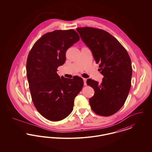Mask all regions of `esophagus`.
<instances>
[{"instance_id":"1","label":"esophagus","mask_w":152,"mask_h":152,"mask_svg":"<svg viewBox=\"0 0 152 152\" xmlns=\"http://www.w3.org/2000/svg\"><path fill=\"white\" fill-rule=\"evenodd\" d=\"M83 80H84V86H87V79L84 78Z\"/></svg>"}]
</instances>
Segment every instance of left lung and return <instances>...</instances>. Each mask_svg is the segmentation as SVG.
Instances as JSON below:
<instances>
[{"instance_id":"obj_1","label":"left lung","mask_w":152,"mask_h":152,"mask_svg":"<svg viewBox=\"0 0 152 152\" xmlns=\"http://www.w3.org/2000/svg\"><path fill=\"white\" fill-rule=\"evenodd\" d=\"M83 42L91 50L104 76L100 84L87 80L94 96L89 99L92 110L98 115L109 116L118 111L129 94L132 76V63L126 50L114 36L102 29L77 28Z\"/></svg>"}]
</instances>
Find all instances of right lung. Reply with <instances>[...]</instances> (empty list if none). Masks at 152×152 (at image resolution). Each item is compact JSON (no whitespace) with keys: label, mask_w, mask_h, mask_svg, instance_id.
<instances>
[{"label":"right lung","mask_w":152,"mask_h":152,"mask_svg":"<svg viewBox=\"0 0 152 152\" xmlns=\"http://www.w3.org/2000/svg\"><path fill=\"white\" fill-rule=\"evenodd\" d=\"M73 29L55 30L42 36L29 52L26 64L33 103L45 118L58 121L69 116L84 85L79 76L61 78L58 66L65 63L66 50L79 40Z\"/></svg>","instance_id":"right-lung-1"}]
</instances>
